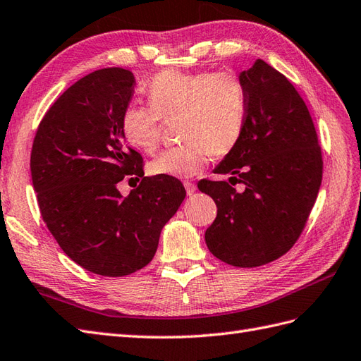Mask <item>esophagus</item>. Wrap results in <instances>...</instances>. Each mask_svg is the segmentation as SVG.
Segmentation results:
<instances>
[{
	"instance_id": "34e87169",
	"label": "esophagus",
	"mask_w": 361,
	"mask_h": 361,
	"mask_svg": "<svg viewBox=\"0 0 361 361\" xmlns=\"http://www.w3.org/2000/svg\"><path fill=\"white\" fill-rule=\"evenodd\" d=\"M184 188H186V193L189 197H192L193 193H195V190H197V186L193 183H189V181H186L184 183Z\"/></svg>"
}]
</instances>
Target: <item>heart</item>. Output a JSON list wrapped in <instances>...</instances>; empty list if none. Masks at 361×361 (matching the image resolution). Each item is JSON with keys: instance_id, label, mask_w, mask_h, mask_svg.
Returning a JSON list of instances; mask_svg holds the SVG:
<instances>
[{"instance_id": "heart-1", "label": "heart", "mask_w": 361, "mask_h": 361, "mask_svg": "<svg viewBox=\"0 0 361 361\" xmlns=\"http://www.w3.org/2000/svg\"><path fill=\"white\" fill-rule=\"evenodd\" d=\"M149 105L125 108L120 128L126 143L151 154L160 142V118L180 116V146L149 163L152 175L192 178L212 154H226L243 134L245 94L232 71L188 73L163 70L146 87Z\"/></svg>"}]
</instances>
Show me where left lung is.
Masks as SVG:
<instances>
[{
	"label": "left lung",
	"instance_id": "left-lung-1",
	"mask_svg": "<svg viewBox=\"0 0 361 361\" xmlns=\"http://www.w3.org/2000/svg\"><path fill=\"white\" fill-rule=\"evenodd\" d=\"M245 94L243 134L214 173L227 181L198 183L218 215L207 230L210 253L252 269L285 255L298 241L322 183V152L310 111L299 92L262 59L239 75Z\"/></svg>",
	"mask_w": 361,
	"mask_h": 361
}]
</instances>
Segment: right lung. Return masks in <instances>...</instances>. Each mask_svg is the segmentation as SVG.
<instances>
[{
	"label": "right lung",
	"mask_w": 361,
	"mask_h": 361,
	"mask_svg": "<svg viewBox=\"0 0 361 361\" xmlns=\"http://www.w3.org/2000/svg\"><path fill=\"white\" fill-rule=\"evenodd\" d=\"M134 84L118 67L78 80L41 120L30 157L50 233L71 261L109 277L152 261L161 228L186 197L181 181L164 175L145 177L128 197L117 189L126 175L143 177L142 155L120 128Z\"/></svg>",
	"instance_id": "add662e5"
}]
</instances>
